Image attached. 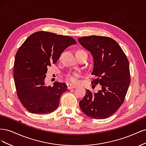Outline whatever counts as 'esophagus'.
Here are the masks:
<instances>
[{
  "mask_svg": "<svg viewBox=\"0 0 146 146\" xmlns=\"http://www.w3.org/2000/svg\"><path fill=\"white\" fill-rule=\"evenodd\" d=\"M77 86L76 85H71V84H67V88L68 89H72V88H76Z\"/></svg>",
  "mask_w": 146,
  "mask_h": 146,
  "instance_id": "obj_1",
  "label": "esophagus"
}]
</instances>
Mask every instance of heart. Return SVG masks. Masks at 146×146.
I'll return each instance as SVG.
<instances>
[{"mask_svg":"<svg viewBox=\"0 0 146 146\" xmlns=\"http://www.w3.org/2000/svg\"><path fill=\"white\" fill-rule=\"evenodd\" d=\"M81 53H86V52L82 49L78 50L77 52V54H81ZM79 77H80V75L77 73H68L65 75L66 80L72 83H76L78 81V78Z\"/></svg>","mask_w":146,"mask_h":146,"instance_id":"b5f03b06","label":"heart"}]
</instances>
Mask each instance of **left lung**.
Returning a JSON list of instances; mask_svg holds the SVG:
<instances>
[{
  "instance_id": "obj_1",
  "label": "left lung",
  "mask_w": 146,
  "mask_h": 146,
  "mask_svg": "<svg viewBox=\"0 0 146 146\" xmlns=\"http://www.w3.org/2000/svg\"><path fill=\"white\" fill-rule=\"evenodd\" d=\"M78 40L93 56L91 75L95 78L92 84L101 86L96 93L86 90L79 103L80 108L91 118H108L124 102L130 83L129 60L118 43L111 38L92 35L78 38Z\"/></svg>"
}]
</instances>
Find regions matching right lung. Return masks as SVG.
Instances as JSON below:
<instances>
[{
    "label": "right lung",
    "instance_id": "obj_1",
    "mask_svg": "<svg viewBox=\"0 0 146 146\" xmlns=\"http://www.w3.org/2000/svg\"><path fill=\"white\" fill-rule=\"evenodd\" d=\"M77 44L68 36L39 31L29 36L17 50L14 63L17 96L28 111L50 113L58 107L60 99L67 91L64 83H44L47 68L55 64L68 46Z\"/></svg>",
    "mask_w": 146,
    "mask_h": 146
}]
</instances>
